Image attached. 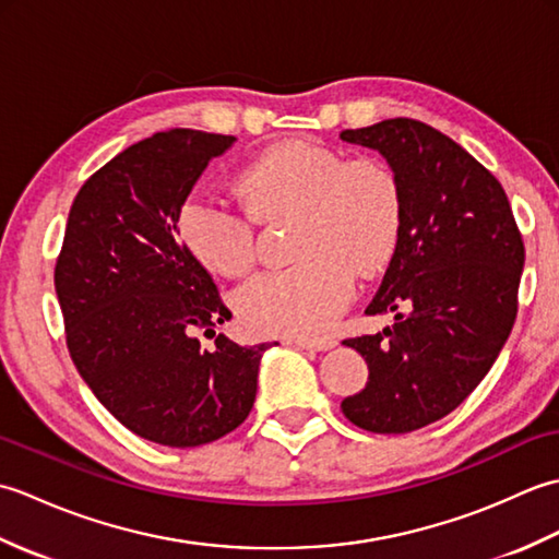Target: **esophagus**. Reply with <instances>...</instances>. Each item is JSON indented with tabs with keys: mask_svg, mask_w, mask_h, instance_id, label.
I'll return each instance as SVG.
<instances>
[{
	"mask_svg": "<svg viewBox=\"0 0 559 559\" xmlns=\"http://www.w3.org/2000/svg\"><path fill=\"white\" fill-rule=\"evenodd\" d=\"M293 343L302 350H329L336 346V341H331V338H319V341L317 338H295Z\"/></svg>",
	"mask_w": 559,
	"mask_h": 559,
	"instance_id": "34e87169",
	"label": "esophagus"
}]
</instances>
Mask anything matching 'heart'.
Returning <instances> with one entry per match:
<instances>
[{
	"label": "heart",
	"instance_id": "obj_1",
	"mask_svg": "<svg viewBox=\"0 0 559 559\" xmlns=\"http://www.w3.org/2000/svg\"><path fill=\"white\" fill-rule=\"evenodd\" d=\"M247 206L216 194H189L177 228L189 252L223 276H245L257 259V218L298 216L300 264L259 273L237 293V312L257 334L319 338L355 298V271L389 266L403 233V189L384 160L288 141L242 170Z\"/></svg>",
	"mask_w": 559,
	"mask_h": 559
}]
</instances>
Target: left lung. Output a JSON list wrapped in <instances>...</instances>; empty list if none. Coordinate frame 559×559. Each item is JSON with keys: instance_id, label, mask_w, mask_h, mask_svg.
Here are the masks:
<instances>
[{"instance_id": "8db88e82", "label": "left lung", "mask_w": 559, "mask_h": 559, "mask_svg": "<svg viewBox=\"0 0 559 559\" xmlns=\"http://www.w3.org/2000/svg\"><path fill=\"white\" fill-rule=\"evenodd\" d=\"M341 139L382 153L403 189V233L367 314L382 334L346 338L370 377L346 418L406 435L466 401L512 334L524 240L497 177L435 127L394 117Z\"/></svg>"}]
</instances>
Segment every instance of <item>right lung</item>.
<instances>
[{
	"label": "right lung",
	"instance_id": "obj_1",
	"mask_svg": "<svg viewBox=\"0 0 559 559\" xmlns=\"http://www.w3.org/2000/svg\"><path fill=\"white\" fill-rule=\"evenodd\" d=\"M235 136L158 132L93 173L71 204L55 264L67 348L83 382L127 430L165 447L233 432L254 406L261 353L218 324L233 312L177 240V213ZM216 337L200 348L198 336Z\"/></svg>",
	"mask_w": 559,
	"mask_h": 559
}]
</instances>
